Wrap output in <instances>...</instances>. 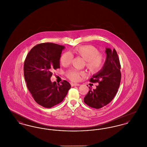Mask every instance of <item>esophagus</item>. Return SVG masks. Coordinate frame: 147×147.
Segmentation results:
<instances>
[{"mask_svg":"<svg viewBox=\"0 0 147 147\" xmlns=\"http://www.w3.org/2000/svg\"><path fill=\"white\" fill-rule=\"evenodd\" d=\"M71 86H80V84H77V83H71Z\"/></svg>","mask_w":147,"mask_h":147,"instance_id":"1","label":"esophagus"}]
</instances>
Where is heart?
I'll list each match as a JSON object with an SVG mask.
<instances>
[{
  "instance_id": "b5f03b06",
  "label": "heart",
  "mask_w": 147,
  "mask_h": 147,
  "mask_svg": "<svg viewBox=\"0 0 147 147\" xmlns=\"http://www.w3.org/2000/svg\"><path fill=\"white\" fill-rule=\"evenodd\" d=\"M75 52L86 62V67L91 71L96 72L101 68L103 58L99 53L98 50L94 46L91 45L80 46L76 49ZM72 59V54L69 52H67L61 57V62L63 65H68L71 63ZM84 75L83 71L75 69H71L67 72V77L73 81H78L80 76Z\"/></svg>"
}]
</instances>
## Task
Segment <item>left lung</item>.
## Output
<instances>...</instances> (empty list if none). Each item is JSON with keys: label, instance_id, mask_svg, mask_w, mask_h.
<instances>
[{"label": "left lung", "instance_id": "8db88e82", "mask_svg": "<svg viewBox=\"0 0 147 147\" xmlns=\"http://www.w3.org/2000/svg\"><path fill=\"white\" fill-rule=\"evenodd\" d=\"M106 57L101 70L94 74L91 83H98L95 89H91L84 98V102L95 109H100L110 103L118 91L121 74L119 57L115 49L106 48Z\"/></svg>", "mask_w": 147, "mask_h": 147}]
</instances>
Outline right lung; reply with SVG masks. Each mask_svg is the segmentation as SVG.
<instances>
[{
    "label": "right lung",
    "instance_id": "obj_1",
    "mask_svg": "<svg viewBox=\"0 0 147 147\" xmlns=\"http://www.w3.org/2000/svg\"><path fill=\"white\" fill-rule=\"evenodd\" d=\"M65 46L43 43L28 52L24 65V74L28 90L35 101L46 108L61 102L70 89L69 82H52V71L60 68V58Z\"/></svg>",
    "mask_w": 147,
    "mask_h": 147
}]
</instances>
